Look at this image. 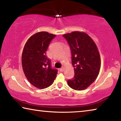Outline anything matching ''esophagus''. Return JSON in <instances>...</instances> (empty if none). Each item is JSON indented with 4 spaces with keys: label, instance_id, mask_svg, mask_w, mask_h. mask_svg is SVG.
<instances>
[{
    "label": "esophagus",
    "instance_id": "esophagus-1",
    "mask_svg": "<svg viewBox=\"0 0 121 121\" xmlns=\"http://www.w3.org/2000/svg\"><path fill=\"white\" fill-rule=\"evenodd\" d=\"M60 71H61V72H63V71H64V70H65V67H61V68L60 69Z\"/></svg>",
    "mask_w": 121,
    "mask_h": 121
}]
</instances>
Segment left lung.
Returning <instances> with one entry per match:
<instances>
[{
    "mask_svg": "<svg viewBox=\"0 0 121 121\" xmlns=\"http://www.w3.org/2000/svg\"><path fill=\"white\" fill-rule=\"evenodd\" d=\"M70 46L75 75L67 83L75 90H83L93 83L100 69V56L95 43L87 34L73 31L63 35Z\"/></svg>",
    "mask_w": 121,
    "mask_h": 121,
    "instance_id": "left-lung-1",
    "label": "left lung"
}]
</instances>
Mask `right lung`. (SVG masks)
<instances>
[{"label": "right lung", "instance_id": "right-lung-1", "mask_svg": "<svg viewBox=\"0 0 121 121\" xmlns=\"http://www.w3.org/2000/svg\"><path fill=\"white\" fill-rule=\"evenodd\" d=\"M56 35L47 32H39L26 42L22 55L23 72L34 86L43 89L53 84L58 70L51 67V61L46 56L49 44Z\"/></svg>", "mask_w": 121, "mask_h": 121}]
</instances>
